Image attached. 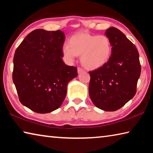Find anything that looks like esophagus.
Here are the masks:
<instances>
[{
	"instance_id": "obj_1",
	"label": "esophagus",
	"mask_w": 153,
	"mask_h": 153,
	"mask_svg": "<svg viewBox=\"0 0 153 153\" xmlns=\"http://www.w3.org/2000/svg\"><path fill=\"white\" fill-rule=\"evenodd\" d=\"M82 71H84V69H82L81 67H77V73L80 74V73H82Z\"/></svg>"
}]
</instances>
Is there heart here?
<instances>
[{
	"mask_svg": "<svg viewBox=\"0 0 153 153\" xmlns=\"http://www.w3.org/2000/svg\"><path fill=\"white\" fill-rule=\"evenodd\" d=\"M112 46L107 36L81 32L72 36L68 45L62 48V54L67 61L71 63L77 55H81V63L88 69H97L109 60Z\"/></svg>",
	"mask_w": 153,
	"mask_h": 153,
	"instance_id": "obj_1",
	"label": "heart"
}]
</instances>
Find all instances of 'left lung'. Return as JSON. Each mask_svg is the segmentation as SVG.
<instances>
[{
    "label": "left lung",
    "instance_id": "obj_1",
    "mask_svg": "<svg viewBox=\"0 0 153 153\" xmlns=\"http://www.w3.org/2000/svg\"><path fill=\"white\" fill-rule=\"evenodd\" d=\"M105 35L112 46L111 55L105 65L89 72V95L98 108L115 111L136 94L141 65L138 50L123 32L111 27Z\"/></svg>",
    "mask_w": 153,
    "mask_h": 153
}]
</instances>
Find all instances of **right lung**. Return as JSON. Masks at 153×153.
<instances>
[{
	"label": "right lung",
	"instance_id": "1",
	"mask_svg": "<svg viewBox=\"0 0 153 153\" xmlns=\"http://www.w3.org/2000/svg\"><path fill=\"white\" fill-rule=\"evenodd\" d=\"M64 33L37 29L30 32L15 51L13 81L19 101L38 113L61 107L68 83L77 76V68L62 60Z\"/></svg>",
	"mask_w": 153,
	"mask_h": 153
}]
</instances>
